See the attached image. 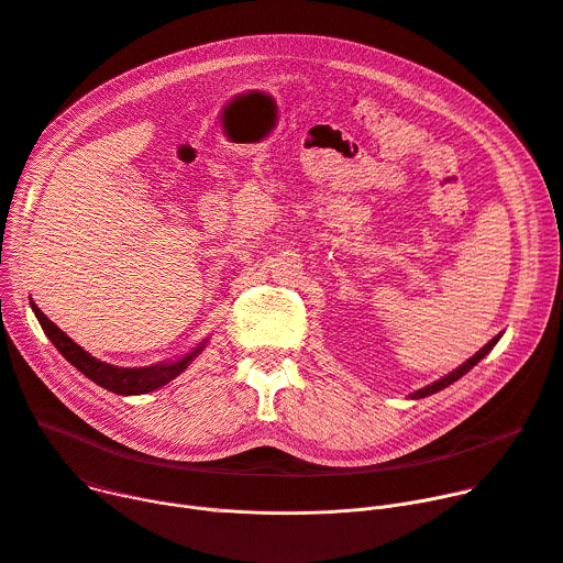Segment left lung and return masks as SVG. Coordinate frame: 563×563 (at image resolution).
Segmentation results:
<instances>
[{
	"label": "left lung",
	"mask_w": 563,
	"mask_h": 563,
	"mask_svg": "<svg viewBox=\"0 0 563 563\" xmlns=\"http://www.w3.org/2000/svg\"><path fill=\"white\" fill-rule=\"evenodd\" d=\"M500 340V334L498 336H494V340L489 342V344H486L484 349H479L471 360H466L460 368H455L453 373H448V376L445 378H441V380H437V383H432V385H428V387H423V389H419L417 394H411V398H426V396H430V394H437V391H441V389H445L448 385H453L455 380H460L462 376H464V373H468L486 353H489L494 346H496V342Z\"/></svg>",
	"instance_id": "8db88e82"
}]
</instances>
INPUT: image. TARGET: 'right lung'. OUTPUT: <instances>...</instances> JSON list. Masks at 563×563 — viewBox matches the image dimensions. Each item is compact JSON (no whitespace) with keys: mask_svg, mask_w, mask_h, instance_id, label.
Returning a JSON list of instances; mask_svg holds the SVG:
<instances>
[{"mask_svg":"<svg viewBox=\"0 0 563 563\" xmlns=\"http://www.w3.org/2000/svg\"><path fill=\"white\" fill-rule=\"evenodd\" d=\"M37 321H41L45 334L52 340V344L58 349V353L69 362L77 366L86 378H90L92 383H97L99 387L112 391V394H120V396H135V394H146V391H154L163 385H167L169 380H174L180 371L187 368L199 351L203 349V344L190 353L185 355L178 362L172 364H154V366H142V368H122V366H110L106 362L95 360L90 353H86L79 344H74L69 336L54 323L49 321L43 310L37 308L35 303H31Z\"/></svg>","mask_w":563,"mask_h":563,"instance_id":"add662e5","label":"right lung"}]
</instances>
